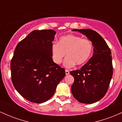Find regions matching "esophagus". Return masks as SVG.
Returning a JSON list of instances; mask_svg holds the SVG:
<instances>
[{
	"label": "esophagus",
	"mask_w": 122,
	"mask_h": 122,
	"mask_svg": "<svg viewBox=\"0 0 122 122\" xmlns=\"http://www.w3.org/2000/svg\"><path fill=\"white\" fill-rule=\"evenodd\" d=\"M65 74H66V75H69V71H68V70L66 69V70H65Z\"/></svg>",
	"instance_id": "34e87169"
}]
</instances>
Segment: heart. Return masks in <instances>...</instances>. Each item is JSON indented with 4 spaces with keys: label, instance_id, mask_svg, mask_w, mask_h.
<instances>
[{
    "label": "heart",
    "instance_id": "b5f03b06",
    "mask_svg": "<svg viewBox=\"0 0 122 122\" xmlns=\"http://www.w3.org/2000/svg\"><path fill=\"white\" fill-rule=\"evenodd\" d=\"M92 51L93 45L90 40L73 34L61 37L58 43H53L51 48L53 60L57 64H61L66 53L68 57L64 60V65L68 68L75 64H84L91 56Z\"/></svg>",
    "mask_w": 122,
    "mask_h": 122
}]
</instances>
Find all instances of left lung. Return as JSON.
Returning a JSON list of instances; mask_svg holds the SVG:
<instances>
[{
    "label": "left lung",
    "instance_id": "obj_1",
    "mask_svg": "<svg viewBox=\"0 0 122 122\" xmlns=\"http://www.w3.org/2000/svg\"><path fill=\"white\" fill-rule=\"evenodd\" d=\"M85 35L93 46L92 57L80 69L70 72L74 77L71 91L77 101L92 104L107 92L113 74L111 51L100 34L91 29H73Z\"/></svg>",
    "mask_w": 122,
    "mask_h": 122
}]
</instances>
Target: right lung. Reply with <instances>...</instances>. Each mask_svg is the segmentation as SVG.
<instances>
[{
  "instance_id": "obj_1",
  "label": "right lung",
  "mask_w": 122,
  "mask_h": 122,
  "mask_svg": "<svg viewBox=\"0 0 122 122\" xmlns=\"http://www.w3.org/2000/svg\"><path fill=\"white\" fill-rule=\"evenodd\" d=\"M56 32L34 30L15 48L11 61L12 82L18 93L31 102L47 101L65 71L53 61L51 48Z\"/></svg>"
}]
</instances>
